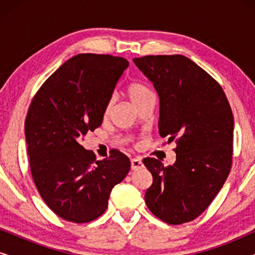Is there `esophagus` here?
<instances>
[{"instance_id": "1", "label": "esophagus", "mask_w": 255, "mask_h": 255, "mask_svg": "<svg viewBox=\"0 0 255 255\" xmlns=\"http://www.w3.org/2000/svg\"><path fill=\"white\" fill-rule=\"evenodd\" d=\"M144 167V163H142L141 160L139 159H131V168L133 170H137V169H140Z\"/></svg>"}]
</instances>
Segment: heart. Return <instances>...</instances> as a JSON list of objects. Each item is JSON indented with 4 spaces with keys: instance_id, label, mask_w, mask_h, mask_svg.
<instances>
[{
    "instance_id": "b5f03b06",
    "label": "heart",
    "mask_w": 255,
    "mask_h": 255,
    "mask_svg": "<svg viewBox=\"0 0 255 255\" xmlns=\"http://www.w3.org/2000/svg\"><path fill=\"white\" fill-rule=\"evenodd\" d=\"M127 95L128 99H130L132 104L135 107H138L139 104L144 102L145 100L153 97L151 90L140 82H131L127 88ZM110 108H111V101H109L106 106V110H104L106 115L109 113Z\"/></svg>"
}]
</instances>
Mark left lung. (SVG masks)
<instances>
[{
  "mask_svg": "<svg viewBox=\"0 0 255 255\" xmlns=\"http://www.w3.org/2000/svg\"><path fill=\"white\" fill-rule=\"evenodd\" d=\"M133 62L158 93L160 137L177 144L173 165L142 160L153 176L145 202L168 224L190 222L210 205L229 176L231 107L218 82L187 57L146 55Z\"/></svg>",
  "mask_w": 255,
  "mask_h": 255,
  "instance_id": "1",
  "label": "left lung"
}]
</instances>
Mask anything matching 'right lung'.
Segmentation results:
<instances>
[{"instance_id":"1","label":"right lung","mask_w":255,"mask_h":255,"mask_svg":"<svg viewBox=\"0 0 255 255\" xmlns=\"http://www.w3.org/2000/svg\"><path fill=\"white\" fill-rule=\"evenodd\" d=\"M128 61L109 54H79L62 64L38 90L25 118L33 181L59 217L87 223L106 211L113 188L131 167L123 153L96 161L81 145L103 122L107 103Z\"/></svg>"}]
</instances>
